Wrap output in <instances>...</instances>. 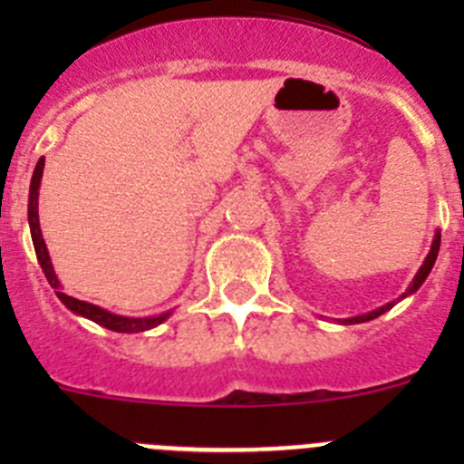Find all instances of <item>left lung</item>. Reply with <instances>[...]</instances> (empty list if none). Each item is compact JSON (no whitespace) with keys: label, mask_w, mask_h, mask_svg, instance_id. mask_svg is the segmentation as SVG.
<instances>
[{"label":"left lung","mask_w":464,"mask_h":464,"mask_svg":"<svg viewBox=\"0 0 464 464\" xmlns=\"http://www.w3.org/2000/svg\"><path fill=\"white\" fill-rule=\"evenodd\" d=\"M440 244H441V235H440V232H437V235H434L432 248H430L428 257H425V262H423V265H420L418 274H416V276H413L411 285H409V290L404 295H401V297H407V295L416 293V290L420 288V285H423V281H425V278H428V274L432 272V267H434V260H437V253H440ZM392 306H395V302H388V304H383V306H381V309L370 311V314H364V315H355V318H346V321H343V323H346V325H355V323L374 321V318H379L381 314H385V311L392 309Z\"/></svg>","instance_id":"left-lung-1"}]
</instances>
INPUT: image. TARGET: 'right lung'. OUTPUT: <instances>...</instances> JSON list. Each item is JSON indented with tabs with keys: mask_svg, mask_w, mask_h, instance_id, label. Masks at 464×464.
I'll use <instances>...</instances> for the list:
<instances>
[{
	"mask_svg": "<svg viewBox=\"0 0 464 464\" xmlns=\"http://www.w3.org/2000/svg\"><path fill=\"white\" fill-rule=\"evenodd\" d=\"M41 174H44V158L36 162V169L32 174V183H30V207H27V216H30V232H32V244H34V251H36V260H39L41 269L46 274L48 283H51V288H55L57 297L63 299V304L67 306L69 311H73L76 315H83V318H90L94 321L97 325L102 327H109L113 332H143V330H150V327H158L160 323H165L169 318V311L162 315H155V318H127V315H118V314H111V311L102 309V306H94L83 302V299H76V297H69L64 295L63 285L57 281L55 276V269H53V262L51 256H48V248H46V241L41 237V227H39V186H41Z\"/></svg>",
	"mask_w": 464,
	"mask_h": 464,
	"instance_id": "1",
	"label": "right lung"
}]
</instances>
